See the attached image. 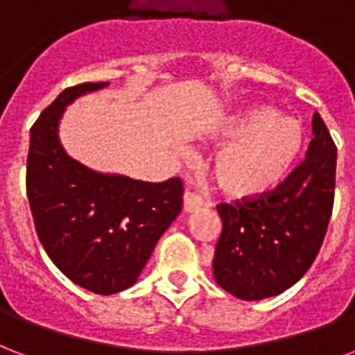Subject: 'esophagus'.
Here are the masks:
<instances>
[{"instance_id":"34e87169","label":"esophagus","mask_w":355,"mask_h":355,"mask_svg":"<svg viewBox=\"0 0 355 355\" xmlns=\"http://www.w3.org/2000/svg\"><path fill=\"white\" fill-rule=\"evenodd\" d=\"M202 205V199L197 193H191V191H186L184 193V210L186 212H193Z\"/></svg>"}]
</instances>
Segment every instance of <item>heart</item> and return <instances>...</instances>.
I'll use <instances>...</instances> for the list:
<instances>
[{"mask_svg":"<svg viewBox=\"0 0 355 355\" xmlns=\"http://www.w3.org/2000/svg\"><path fill=\"white\" fill-rule=\"evenodd\" d=\"M234 139L214 159V180L232 199H255L279 186L305 148V130L272 107H257L223 121Z\"/></svg>","mask_w":355,"mask_h":355,"instance_id":"1","label":"heart"}]
</instances>
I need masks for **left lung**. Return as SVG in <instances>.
<instances>
[{
  "instance_id": "1",
  "label": "left lung",
  "mask_w": 355,
  "mask_h": 355,
  "mask_svg": "<svg viewBox=\"0 0 355 355\" xmlns=\"http://www.w3.org/2000/svg\"><path fill=\"white\" fill-rule=\"evenodd\" d=\"M337 147L318 113L305 159L266 196L220 202L214 277L232 296H277L315 262L334 210Z\"/></svg>"
}]
</instances>
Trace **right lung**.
<instances>
[{"label":"right lung","mask_w":355,"mask_h":355,"mask_svg":"<svg viewBox=\"0 0 355 355\" xmlns=\"http://www.w3.org/2000/svg\"><path fill=\"white\" fill-rule=\"evenodd\" d=\"M105 81L64 89L31 126L26 189L51 262L76 285L110 296L137 281L154 245L182 208V180L143 182L91 171L64 153L63 110Z\"/></svg>","instance_id":"obj_1"}]
</instances>
